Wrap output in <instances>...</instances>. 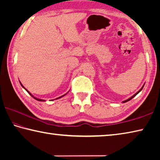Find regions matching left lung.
<instances>
[{
  "label": "left lung",
  "mask_w": 160,
  "mask_h": 160,
  "mask_svg": "<svg viewBox=\"0 0 160 160\" xmlns=\"http://www.w3.org/2000/svg\"><path fill=\"white\" fill-rule=\"evenodd\" d=\"M143 87H144V85H143V86L142 87V88H141V89H140V90H139L138 92H136V93H135V94H133V95H132V96L131 97H130V98H128V99H126V100H125V101H123V102H122V103H125V102H128V101H130V100H131V99H132V98H133V97H135V96H136V95H137V94H138V93L140 92L142 90V89L143 88Z\"/></svg>",
  "instance_id": "obj_1"
}]
</instances>
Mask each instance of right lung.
Returning <instances> with one entry per match:
<instances>
[{"mask_svg": "<svg viewBox=\"0 0 160 160\" xmlns=\"http://www.w3.org/2000/svg\"><path fill=\"white\" fill-rule=\"evenodd\" d=\"M20 85H22V88H23L24 89H25V90H26L27 92H28V93H29V94H30V95H31V96H32V97H33V98H34V99H36V100H37V101H40V102H44V101H45V100H44V99H41L37 98V97H34V96H33V95H32V94H31L30 92H29V91H28V90H27V89H25V87H24V86H23L22 85V83H21V82H20ZM66 94H64V95H63V96H61V97H58V98H56V99H59V98H61V97H63V96H65V95H66ZM52 100H53V99H52Z\"/></svg>", "mask_w": 160, "mask_h": 160, "instance_id": "1", "label": "right lung"}]
</instances>
